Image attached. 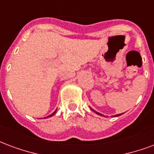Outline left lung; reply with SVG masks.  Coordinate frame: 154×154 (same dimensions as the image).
Masks as SVG:
<instances>
[{
	"instance_id": "1",
	"label": "left lung",
	"mask_w": 154,
	"mask_h": 154,
	"mask_svg": "<svg viewBox=\"0 0 154 154\" xmlns=\"http://www.w3.org/2000/svg\"><path fill=\"white\" fill-rule=\"evenodd\" d=\"M90 109H91V110H92V111H94V113H96V114H97V115H98V116H103V117H106V116H104V115H103V114L99 113V112H98V111H94V109L91 108V107H90ZM123 114H124V113H122V114H118V115H115V116H113V117H118V116H121V115H123Z\"/></svg>"
}]
</instances>
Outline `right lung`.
I'll use <instances>...</instances> for the list:
<instances>
[{
    "label": "right lung",
    "mask_w": 154,
    "mask_h": 154,
    "mask_svg": "<svg viewBox=\"0 0 154 154\" xmlns=\"http://www.w3.org/2000/svg\"><path fill=\"white\" fill-rule=\"evenodd\" d=\"M56 111H57V109H56ZM56 111H54L53 113L51 114V115H50V116H47V118H48V117H51V116H54V115H55V114H56Z\"/></svg>",
    "instance_id": "add662e5"
}]
</instances>
